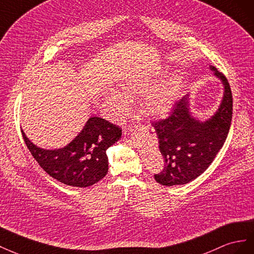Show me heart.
Wrapping results in <instances>:
<instances>
[{
    "mask_svg": "<svg viewBox=\"0 0 254 254\" xmlns=\"http://www.w3.org/2000/svg\"><path fill=\"white\" fill-rule=\"evenodd\" d=\"M155 85L156 78L152 75L131 77L123 83L122 92L127 98H134L148 92L144 98V108L147 113L155 117H163L168 115L175 105L177 86L173 81L165 82L154 89ZM124 96L116 91L106 95L107 105L113 108L117 116L125 115L127 110L128 101Z\"/></svg>",
    "mask_w": 254,
    "mask_h": 254,
    "instance_id": "b5f03b06",
    "label": "heart"
}]
</instances>
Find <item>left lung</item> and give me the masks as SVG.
<instances>
[{
    "mask_svg": "<svg viewBox=\"0 0 254 254\" xmlns=\"http://www.w3.org/2000/svg\"><path fill=\"white\" fill-rule=\"evenodd\" d=\"M211 70L224 86L220 106L212 118L204 122L193 118L186 95L178 101L167 118L152 123L164 158L163 170L154 175L159 184L182 185L197 179L213 163L227 139L233 114L231 87L223 73L214 66Z\"/></svg>",
    "mask_w": 254,
    "mask_h": 254,
    "instance_id": "left-lung-1",
    "label": "left lung"
}]
</instances>
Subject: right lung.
I'll use <instances>...</instances> for the list:
<instances>
[{
  "mask_svg": "<svg viewBox=\"0 0 254 254\" xmlns=\"http://www.w3.org/2000/svg\"><path fill=\"white\" fill-rule=\"evenodd\" d=\"M121 131L118 126L91 116L82 132L66 147L57 150L38 148L21 132L27 149L50 177L66 185L88 187L106 176V150L121 138Z\"/></svg>",
  "mask_w": 254,
  "mask_h": 254,
  "instance_id": "obj_1",
  "label": "right lung"
}]
</instances>
